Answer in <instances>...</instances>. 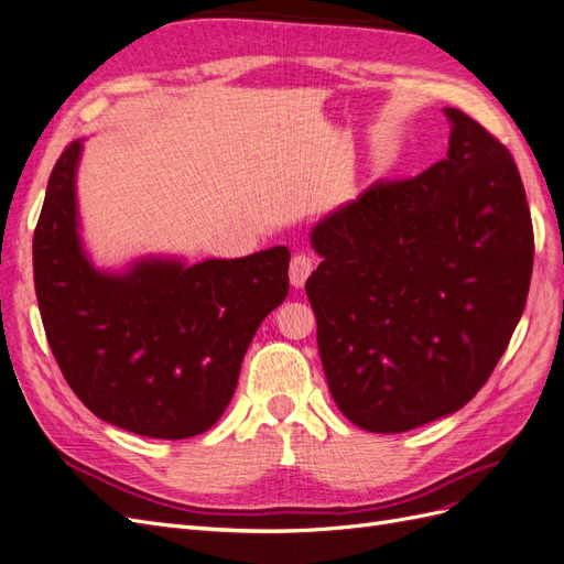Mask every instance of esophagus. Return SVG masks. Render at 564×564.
<instances>
[{
  "instance_id": "obj_1",
  "label": "esophagus",
  "mask_w": 564,
  "mask_h": 564,
  "mask_svg": "<svg viewBox=\"0 0 564 564\" xmlns=\"http://www.w3.org/2000/svg\"><path fill=\"white\" fill-rule=\"evenodd\" d=\"M313 268H315V261L311 259V256L299 251L292 256V263H289V280H292V284L296 289H301L305 284V280L311 278Z\"/></svg>"
}]
</instances>
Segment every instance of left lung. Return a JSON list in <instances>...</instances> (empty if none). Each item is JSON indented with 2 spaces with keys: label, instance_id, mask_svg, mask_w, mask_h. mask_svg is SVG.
<instances>
[{
  "label": "left lung",
  "instance_id": "1",
  "mask_svg": "<svg viewBox=\"0 0 564 564\" xmlns=\"http://www.w3.org/2000/svg\"><path fill=\"white\" fill-rule=\"evenodd\" d=\"M447 158L377 181L313 228L305 282L332 398L371 433L454 414L524 311L534 230L508 148L456 108Z\"/></svg>",
  "mask_w": 564,
  "mask_h": 564
}]
</instances>
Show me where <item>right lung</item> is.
Masks as SVG:
<instances>
[{"instance_id":"right-lung-1","label":"right lung","mask_w":564,"mask_h":564,"mask_svg":"<svg viewBox=\"0 0 564 564\" xmlns=\"http://www.w3.org/2000/svg\"><path fill=\"white\" fill-rule=\"evenodd\" d=\"M82 141L48 176L32 240L46 340L91 412L143 437L185 440L226 412L259 324L286 299L289 249L185 265L143 259L122 275L91 265L79 240Z\"/></svg>"}]
</instances>
